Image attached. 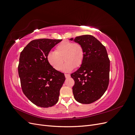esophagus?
Returning <instances> with one entry per match:
<instances>
[{"mask_svg":"<svg viewBox=\"0 0 135 135\" xmlns=\"http://www.w3.org/2000/svg\"><path fill=\"white\" fill-rule=\"evenodd\" d=\"M65 78H70V75L67 74H65Z\"/></svg>","mask_w":135,"mask_h":135,"instance_id":"34e87169","label":"esophagus"}]
</instances>
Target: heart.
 Here are the masks:
<instances>
[{"mask_svg": "<svg viewBox=\"0 0 135 135\" xmlns=\"http://www.w3.org/2000/svg\"><path fill=\"white\" fill-rule=\"evenodd\" d=\"M84 51L79 43L65 40L60 43L55 48V52H49L47 55L48 64L56 70H62L65 72H70L75 68H79L83 63ZM64 60H63V59Z\"/></svg>", "mask_w": 135, "mask_h": 135, "instance_id": "1", "label": "heart"}]
</instances>
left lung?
<instances>
[{
  "label": "left lung",
  "mask_w": 135,
  "mask_h": 135,
  "mask_svg": "<svg viewBox=\"0 0 135 135\" xmlns=\"http://www.w3.org/2000/svg\"><path fill=\"white\" fill-rule=\"evenodd\" d=\"M70 40L80 44L84 51L82 64L71 74L75 81L74 99L81 104H91L104 95L109 85L110 60L107 50L92 35H81Z\"/></svg>",
  "instance_id": "left-lung-1"
}]
</instances>
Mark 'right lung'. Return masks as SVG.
<instances>
[{"label": "right lung", "mask_w": 135, "mask_h": 135, "mask_svg": "<svg viewBox=\"0 0 135 135\" xmlns=\"http://www.w3.org/2000/svg\"><path fill=\"white\" fill-rule=\"evenodd\" d=\"M61 41L62 39L33 40L20 54L18 71L22 90L38 107H51L59 101L65 77L64 73L48 64L47 55Z\"/></svg>", "instance_id": "1"}]
</instances>
